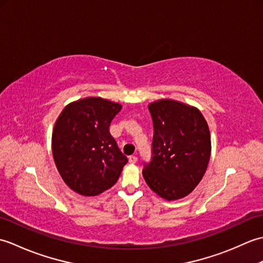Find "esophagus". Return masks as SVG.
I'll list each match as a JSON object with an SVG mask.
<instances>
[{
    "label": "esophagus",
    "mask_w": 263,
    "mask_h": 263,
    "mask_svg": "<svg viewBox=\"0 0 263 263\" xmlns=\"http://www.w3.org/2000/svg\"><path fill=\"white\" fill-rule=\"evenodd\" d=\"M128 161H130L131 164H136L137 161H138V158H137V156H135V155H132V156H130V157H128Z\"/></svg>",
    "instance_id": "1"
}]
</instances>
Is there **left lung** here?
<instances>
[{
    "instance_id": "obj_1",
    "label": "left lung",
    "mask_w": 263,
    "mask_h": 263,
    "mask_svg": "<svg viewBox=\"0 0 263 263\" xmlns=\"http://www.w3.org/2000/svg\"><path fill=\"white\" fill-rule=\"evenodd\" d=\"M154 123L153 159L142 175L167 201L191 193L202 180L211 154L209 126L194 106L174 99L150 103Z\"/></svg>"
}]
</instances>
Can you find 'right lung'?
<instances>
[{
    "mask_svg": "<svg viewBox=\"0 0 263 263\" xmlns=\"http://www.w3.org/2000/svg\"><path fill=\"white\" fill-rule=\"evenodd\" d=\"M122 105L102 97H87L66 105L52 133L57 168L66 185L93 197L119 180L126 156L109 133V124Z\"/></svg>",
    "mask_w": 263,
    "mask_h": 263,
    "instance_id": "1",
    "label": "right lung"
}]
</instances>
